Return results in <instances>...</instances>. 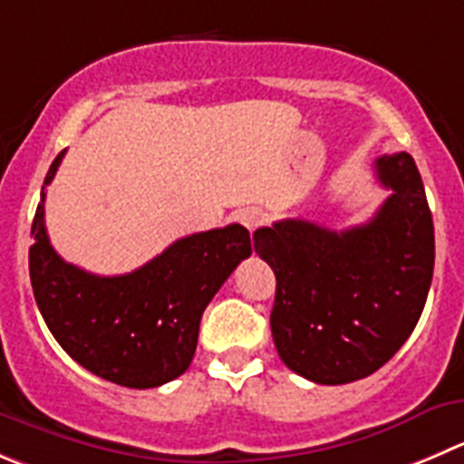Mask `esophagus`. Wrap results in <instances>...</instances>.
Instances as JSON below:
<instances>
[{
    "label": "esophagus",
    "mask_w": 464,
    "mask_h": 464,
    "mask_svg": "<svg viewBox=\"0 0 464 464\" xmlns=\"http://www.w3.org/2000/svg\"><path fill=\"white\" fill-rule=\"evenodd\" d=\"M237 220H239V223L248 229L250 235H253L255 229L264 223V214L259 209H244L237 214Z\"/></svg>",
    "instance_id": "1"
}]
</instances>
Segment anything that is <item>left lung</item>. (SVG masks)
<instances>
[{"instance_id":"1","label":"left lung","mask_w":464,"mask_h":464,"mask_svg":"<svg viewBox=\"0 0 464 464\" xmlns=\"http://www.w3.org/2000/svg\"><path fill=\"white\" fill-rule=\"evenodd\" d=\"M373 169L392 196L369 223L334 232L285 218L253 235L276 273L277 355L319 385L378 372L414 330L433 280V216L414 159L385 154Z\"/></svg>"}]
</instances>
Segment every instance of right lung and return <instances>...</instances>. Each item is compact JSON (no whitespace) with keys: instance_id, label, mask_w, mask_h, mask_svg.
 Listing matches in <instances>:
<instances>
[{"instance_id":"obj_1","label":"right lung","mask_w":464,"mask_h":464,"mask_svg":"<svg viewBox=\"0 0 464 464\" xmlns=\"http://www.w3.org/2000/svg\"><path fill=\"white\" fill-rule=\"evenodd\" d=\"M63 152L52 161L45 187ZM41 191L29 248L38 310L65 353L95 376L134 390L175 381L188 369L205 307L241 259L250 235L241 225L184 237L125 276H92L63 262L45 229Z\"/></svg>"}]
</instances>
